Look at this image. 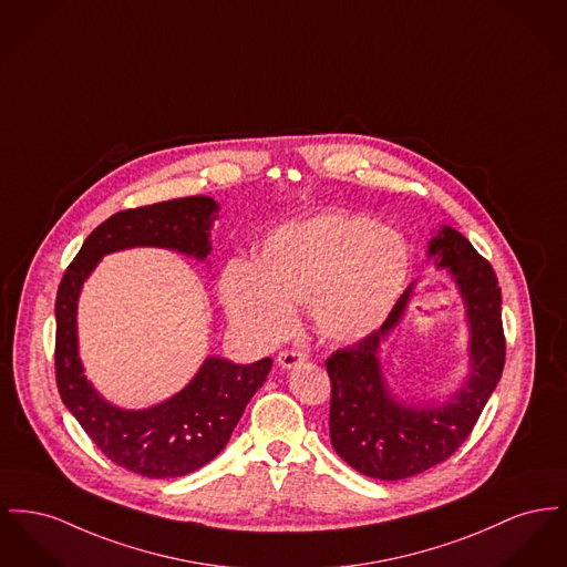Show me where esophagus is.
<instances>
[{"label":"esophagus","instance_id":"1","mask_svg":"<svg viewBox=\"0 0 567 567\" xmlns=\"http://www.w3.org/2000/svg\"><path fill=\"white\" fill-rule=\"evenodd\" d=\"M276 362L280 368H296L306 362V355L301 351H296V349H285V351L278 353Z\"/></svg>","mask_w":567,"mask_h":567}]
</instances>
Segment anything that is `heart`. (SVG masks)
<instances>
[{
  "instance_id": "b5f03b06",
  "label": "heart",
  "mask_w": 567,
  "mask_h": 567,
  "mask_svg": "<svg viewBox=\"0 0 567 567\" xmlns=\"http://www.w3.org/2000/svg\"><path fill=\"white\" fill-rule=\"evenodd\" d=\"M409 271V246L396 229L326 212L274 229L255 264L229 261L218 293L235 330L257 344L289 332L301 303L321 340L355 342L390 317Z\"/></svg>"
}]
</instances>
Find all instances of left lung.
Listing matches in <instances>:
<instances>
[{
  "instance_id": "left-lung-1",
  "label": "left lung",
  "mask_w": 567,
  "mask_h": 567,
  "mask_svg": "<svg viewBox=\"0 0 567 567\" xmlns=\"http://www.w3.org/2000/svg\"><path fill=\"white\" fill-rule=\"evenodd\" d=\"M429 257L450 269L465 300L471 374L445 404L406 406L388 392L379 344L399 323L411 289L379 330L333 351L326 362L332 381L330 439L336 454L368 477L394 482L447 461L473 431L505 364L501 287L493 266L452 227H441L431 239Z\"/></svg>"
}]
</instances>
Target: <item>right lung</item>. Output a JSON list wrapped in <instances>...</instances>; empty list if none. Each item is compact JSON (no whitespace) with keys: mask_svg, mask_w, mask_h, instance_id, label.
Returning a JSON list of instances; mask_svg holds the SVG:
<instances>
[{"mask_svg":"<svg viewBox=\"0 0 567 567\" xmlns=\"http://www.w3.org/2000/svg\"><path fill=\"white\" fill-rule=\"evenodd\" d=\"M218 203L186 197L113 214L87 235L58 289L55 300V379L68 411L115 465L165 480L207 465L234 433L248 400L266 383L271 360L241 367L207 358L195 379L173 399L128 411L102 399L85 379L76 349V300L85 278L104 255L158 246L205 259L212 250L209 227Z\"/></svg>","mask_w":567,"mask_h":567,"instance_id":"add662e5","label":"right lung"}]
</instances>
